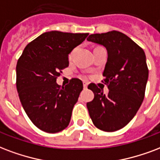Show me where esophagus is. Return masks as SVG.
<instances>
[{"label":"esophagus","instance_id":"esophagus-1","mask_svg":"<svg viewBox=\"0 0 160 160\" xmlns=\"http://www.w3.org/2000/svg\"><path fill=\"white\" fill-rule=\"evenodd\" d=\"M83 86H84V88H87V86H88V83L84 82L83 83Z\"/></svg>","mask_w":160,"mask_h":160}]
</instances>
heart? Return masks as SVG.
Masks as SVG:
<instances>
[{
    "instance_id": "obj_1",
    "label": "heart",
    "mask_w": 160,
    "mask_h": 160,
    "mask_svg": "<svg viewBox=\"0 0 160 160\" xmlns=\"http://www.w3.org/2000/svg\"><path fill=\"white\" fill-rule=\"evenodd\" d=\"M71 54H72V53H71ZM71 54H70V56H71Z\"/></svg>"
}]
</instances>
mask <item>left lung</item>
I'll return each mask as SVG.
<instances>
[{
  "mask_svg": "<svg viewBox=\"0 0 160 160\" xmlns=\"http://www.w3.org/2000/svg\"><path fill=\"white\" fill-rule=\"evenodd\" d=\"M87 40L107 49L103 76L109 89L105 95L95 84L89 85L88 89L94 93V99L86 104L89 114L97 128L118 131L134 118L144 98L148 78L145 53L118 31L91 34Z\"/></svg>",
  "mask_w": 160,
  "mask_h": 160,
  "instance_id": "1",
  "label": "left lung"
}]
</instances>
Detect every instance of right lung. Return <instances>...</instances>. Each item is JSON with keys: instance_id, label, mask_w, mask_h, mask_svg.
Masks as SVG:
<instances>
[{"instance_id": "right-lung-1", "label": "right lung", "mask_w": 160, "mask_h": 160, "mask_svg": "<svg viewBox=\"0 0 160 160\" xmlns=\"http://www.w3.org/2000/svg\"><path fill=\"white\" fill-rule=\"evenodd\" d=\"M89 33L47 32L29 42L17 64V90L23 109L42 131L68 127L83 83L74 78L60 88L56 79L69 66V54Z\"/></svg>"}]
</instances>
